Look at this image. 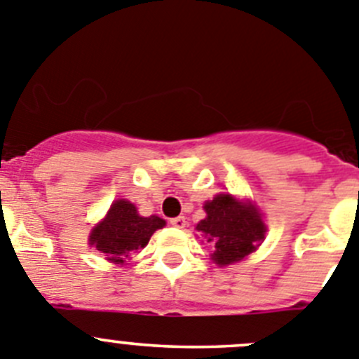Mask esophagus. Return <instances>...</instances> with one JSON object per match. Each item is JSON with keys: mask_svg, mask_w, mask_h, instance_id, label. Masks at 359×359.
<instances>
[{"mask_svg": "<svg viewBox=\"0 0 359 359\" xmlns=\"http://www.w3.org/2000/svg\"><path fill=\"white\" fill-rule=\"evenodd\" d=\"M170 224H172L175 229H184L187 225V219L184 218V216H177V218L170 219Z\"/></svg>", "mask_w": 359, "mask_h": 359, "instance_id": "obj_1", "label": "esophagus"}]
</instances>
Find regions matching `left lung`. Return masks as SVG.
<instances>
[{"mask_svg": "<svg viewBox=\"0 0 359 359\" xmlns=\"http://www.w3.org/2000/svg\"><path fill=\"white\" fill-rule=\"evenodd\" d=\"M203 211L208 216L196 224V231L215 243L211 259L219 266L245 259L264 240L266 225L256 205L248 200L219 193L203 203Z\"/></svg>", "mask_w": 359, "mask_h": 359, "instance_id": "left-lung-1", "label": "left lung"}]
</instances>
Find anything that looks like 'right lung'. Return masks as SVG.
Masks as SVG:
<instances>
[{
  "label": "right lung",
  "instance_id": "add662e5",
  "mask_svg": "<svg viewBox=\"0 0 359 359\" xmlns=\"http://www.w3.org/2000/svg\"><path fill=\"white\" fill-rule=\"evenodd\" d=\"M166 225L159 216H141L134 203L116 200L105 218L89 234V245L107 256L112 263H125L127 257L144 248L151 234Z\"/></svg>",
  "mask_w": 359,
  "mask_h": 359
}]
</instances>
